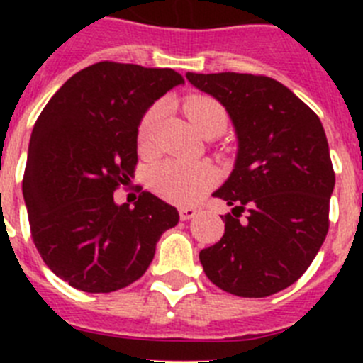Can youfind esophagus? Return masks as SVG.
I'll list each match as a JSON object with an SVG mask.
<instances>
[{"label":"esophagus","instance_id":"obj_1","mask_svg":"<svg viewBox=\"0 0 363 363\" xmlns=\"http://www.w3.org/2000/svg\"><path fill=\"white\" fill-rule=\"evenodd\" d=\"M196 213L198 211L194 209V207H179V220H191Z\"/></svg>","mask_w":363,"mask_h":363}]
</instances>
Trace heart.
I'll use <instances>...</instances> for the list:
<instances>
[{"label":"heart","instance_id":"1","mask_svg":"<svg viewBox=\"0 0 363 363\" xmlns=\"http://www.w3.org/2000/svg\"><path fill=\"white\" fill-rule=\"evenodd\" d=\"M184 111L192 125L205 134L211 129H225L227 111L211 96H189ZM162 118V105L149 107L138 127V143L143 150L152 145L154 134ZM150 187L160 196L174 203H192L216 184V172L209 163H189L182 160H167L150 171Z\"/></svg>","mask_w":363,"mask_h":363}]
</instances>
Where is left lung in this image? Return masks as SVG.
Here are the masks:
<instances>
[{
    "mask_svg": "<svg viewBox=\"0 0 363 363\" xmlns=\"http://www.w3.org/2000/svg\"><path fill=\"white\" fill-rule=\"evenodd\" d=\"M187 79L227 108L238 136L234 171L214 192L233 213L221 216L220 242L200 252L203 271L230 294L271 296L307 271L329 230L335 171L322 121L267 76L187 72Z\"/></svg>",
    "mask_w": 363,
    "mask_h": 363,
    "instance_id": "left-lung-1",
    "label": "left lung"
}]
</instances>
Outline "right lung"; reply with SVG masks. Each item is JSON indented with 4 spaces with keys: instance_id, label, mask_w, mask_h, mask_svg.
Here are the masks:
<instances>
[{
    "instance_id": "obj_1",
    "label": "right lung",
    "mask_w": 363,
    "mask_h": 363,
    "mask_svg": "<svg viewBox=\"0 0 363 363\" xmlns=\"http://www.w3.org/2000/svg\"><path fill=\"white\" fill-rule=\"evenodd\" d=\"M184 76L99 62L76 72L38 118L23 174L30 234L50 271L85 293L123 289L149 269L178 211L143 191L114 203L138 163V125Z\"/></svg>"
}]
</instances>
